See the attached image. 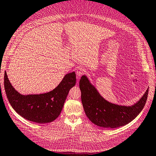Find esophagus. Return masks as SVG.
<instances>
[{"label": "esophagus", "instance_id": "1", "mask_svg": "<svg viewBox=\"0 0 156 156\" xmlns=\"http://www.w3.org/2000/svg\"><path fill=\"white\" fill-rule=\"evenodd\" d=\"M85 73V69L84 67H78L77 70H76V74H77V76L79 77H81L83 75H84Z\"/></svg>", "mask_w": 156, "mask_h": 156}]
</instances>
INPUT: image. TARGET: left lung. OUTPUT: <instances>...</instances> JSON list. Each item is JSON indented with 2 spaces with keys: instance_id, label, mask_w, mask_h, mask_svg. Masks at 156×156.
<instances>
[{
  "instance_id": "8db88e82",
  "label": "left lung",
  "mask_w": 156,
  "mask_h": 156,
  "mask_svg": "<svg viewBox=\"0 0 156 156\" xmlns=\"http://www.w3.org/2000/svg\"><path fill=\"white\" fill-rule=\"evenodd\" d=\"M79 88L87 116L97 126L108 128L122 126L134 120L145 106L149 90L147 89L137 103L131 107H124L105 100L85 75L79 81Z\"/></svg>"
}]
</instances>
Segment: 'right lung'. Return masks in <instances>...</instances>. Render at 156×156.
<instances>
[{
  "label": "right lung",
  "instance_id": "1",
  "mask_svg": "<svg viewBox=\"0 0 156 156\" xmlns=\"http://www.w3.org/2000/svg\"><path fill=\"white\" fill-rule=\"evenodd\" d=\"M76 83L75 72L66 75L58 86L44 94L22 95L11 85L6 73L4 86L6 97L12 107L25 119L36 123H47L60 115L69 90Z\"/></svg>",
  "mask_w": 156,
  "mask_h": 156
}]
</instances>
